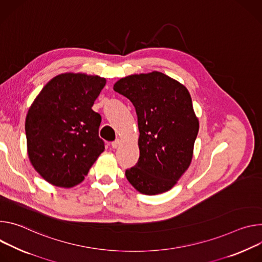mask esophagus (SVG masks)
Returning a JSON list of instances; mask_svg holds the SVG:
<instances>
[{"label": "esophagus", "instance_id": "obj_1", "mask_svg": "<svg viewBox=\"0 0 262 262\" xmlns=\"http://www.w3.org/2000/svg\"><path fill=\"white\" fill-rule=\"evenodd\" d=\"M121 144H122L121 139H116V140H114V141L111 142V147H112L113 149H116V148H119V147L121 146Z\"/></svg>", "mask_w": 262, "mask_h": 262}]
</instances>
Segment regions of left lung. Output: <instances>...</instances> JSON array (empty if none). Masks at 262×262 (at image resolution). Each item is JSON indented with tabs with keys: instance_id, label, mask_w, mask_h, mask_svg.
I'll list each match as a JSON object with an SVG mask.
<instances>
[{
	"instance_id": "left-lung-1",
	"label": "left lung",
	"mask_w": 262,
	"mask_h": 262,
	"mask_svg": "<svg viewBox=\"0 0 262 262\" xmlns=\"http://www.w3.org/2000/svg\"><path fill=\"white\" fill-rule=\"evenodd\" d=\"M113 90L135 107L139 130L137 163L126 170L143 194L169 190L189 167L199 120L186 87L160 72L120 79Z\"/></svg>"
}]
</instances>
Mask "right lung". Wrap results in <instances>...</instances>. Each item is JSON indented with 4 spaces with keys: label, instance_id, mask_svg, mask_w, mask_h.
<instances>
[{
    "label": "right lung",
    "instance_id": "add662e5",
    "mask_svg": "<svg viewBox=\"0 0 262 262\" xmlns=\"http://www.w3.org/2000/svg\"><path fill=\"white\" fill-rule=\"evenodd\" d=\"M106 79L82 73L50 80L26 116L29 160L50 184L71 188L81 183L105 150L99 137L101 115L92 107Z\"/></svg>",
    "mask_w": 262,
    "mask_h": 262
}]
</instances>
